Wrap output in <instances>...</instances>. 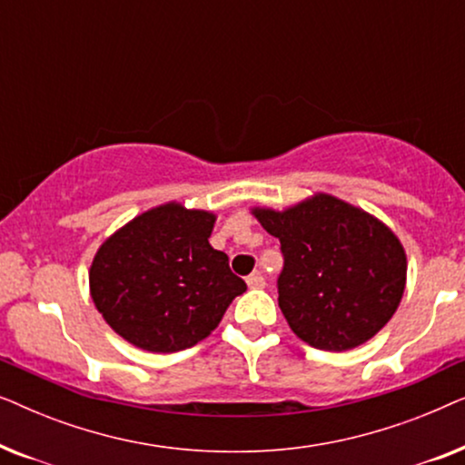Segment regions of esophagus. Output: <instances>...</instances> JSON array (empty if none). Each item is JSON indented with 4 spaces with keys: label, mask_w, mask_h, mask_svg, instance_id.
I'll return each instance as SVG.
<instances>
[{
    "label": "esophagus",
    "mask_w": 465,
    "mask_h": 465,
    "mask_svg": "<svg viewBox=\"0 0 465 465\" xmlns=\"http://www.w3.org/2000/svg\"><path fill=\"white\" fill-rule=\"evenodd\" d=\"M264 277L260 275V272H252L250 277H247V288L250 290H260V288H264Z\"/></svg>",
    "instance_id": "obj_1"
}]
</instances>
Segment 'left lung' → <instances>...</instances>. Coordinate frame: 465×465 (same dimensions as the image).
<instances>
[{
    "instance_id": "obj_1",
    "label": "left lung",
    "mask_w": 465,
    "mask_h": 465,
    "mask_svg": "<svg viewBox=\"0 0 465 465\" xmlns=\"http://www.w3.org/2000/svg\"><path fill=\"white\" fill-rule=\"evenodd\" d=\"M252 213L282 243L279 309L298 339L347 351L391 320L404 294L406 252L390 226L326 193Z\"/></svg>"
}]
</instances>
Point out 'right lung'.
I'll return each instance as SVG.
<instances>
[{
    "label": "right lung",
    "instance_id": "1",
    "mask_svg": "<svg viewBox=\"0 0 465 465\" xmlns=\"http://www.w3.org/2000/svg\"><path fill=\"white\" fill-rule=\"evenodd\" d=\"M215 213L164 203L110 234L94 253L88 285L114 332L152 353L196 345L247 290L224 252L209 245Z\"/></svg>",
    "mask_w": 465,
    "mask_h": 465
}]
</instances>
